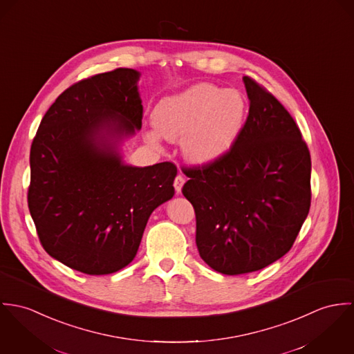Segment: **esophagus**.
<instances>
[{"label": "esophagus", "instance_id": "34e87169", "mask_svg": "<svg viewBox=\"0 0 354 354\" xmlns=\"http://www.w3.org/2000/svg\"><path fill=\"white\" fill-rule=\"evenodd\" d=\"M185 185V178L182 175H178L174 180V187H175V192L179 194L182 192V187Z\"/></svg>", "mask_w": 354, "mask_h": 354}]
</instances>
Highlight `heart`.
<instances>
[{
	"mask_svg": "<svg viewBox=\"0 0 354 354\" xmlns=\"http://www.w3.org/2000/svg\"><path fill=\"white\" fill-rule=\"evenodd\" d=\"M248 103L237 89L198 82L156 104L152 122L169 141L182 140V151L193 162L205 164L225 156L240 138ZM156 141L152 133L148 136Z\"/></svg>",
	"mask_w": 354,
	"mask_h": 354,
	"instance_id": "obj_1",
	"label": "heart"
}]
</instances>
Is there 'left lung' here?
<instances>
[{
  "label": "left lung",
  "mask_w": 354,
  "mask_h": 354,
  "mask_svg": "<svg viewBox=\"0 0 354 354\" xmlns=\"http://www.w3.org/2000/svg\"><path fill=\"white\" fill-rule=\"evenodd\" d=\"M248 117L223 158L182 168L194 206L201 258L227 275L261 270L293 245L311 206V156L285 107L243 77Z\"/></svg>",
  "instance_id": "1"
}]
</instances>
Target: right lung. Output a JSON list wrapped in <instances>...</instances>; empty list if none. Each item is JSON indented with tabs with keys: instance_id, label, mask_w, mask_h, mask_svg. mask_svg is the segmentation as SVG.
<instances>
[{
	"instance_id": "obj_1",
	"label": "right lung",
	"mask_w": 354,
	"mask_h": 354,
	"mask_svg": "<svg viewBox=\"0 0 354 354\" xmlns=\"http://www.w3.org/2000/svg\"><path fill=\"white\" fill-rule=\"evenodd\" d=\"M119 68L64 91L31 145L28 207L46 252L84 274L115 273L136 257L152 212L175 194L176 167L124 162L142 124L137 82Z\"/></svg>"
}]
</instances>
